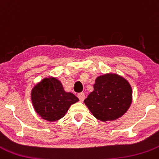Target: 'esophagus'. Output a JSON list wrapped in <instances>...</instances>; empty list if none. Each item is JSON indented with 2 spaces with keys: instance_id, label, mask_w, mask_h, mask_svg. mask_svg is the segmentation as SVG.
<instances>
[{
  "instance_id": "34e87169",
  "label": "esophagus",
  "mask_w": 159,
  "mask_h": 159,
  "mask_svg": "<svg viewBox=\"0 0 159 159\" xmlns=\"http://www.w3.org/2000/svg\"><path fill=\"white\" fill-rule=\"evenodd\" d=\"M77 97H78V98L80 99V101H83V100L85 99V97H86V96H85L84 93L82 92V93H80L77 94Z\"/></svg>"
}]
</instances>
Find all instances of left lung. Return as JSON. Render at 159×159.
I'll return each instance as SVG.
<instances>
[{"mask_svg":"<svg viewBox=\"0 0 159 159\" xmlns=\"http://www.w3.org/2000/svg\"><path fill=\"white\" fill-rule=\"evenodd\" d=\"M94 90L84 100L93 115L102 121L121 117L131 106L132 89L125 78L105 74L96 79Z\"/></svg>","mask_w":159,"mask_h":159,"instance_id":"left-lung-1","label":"left lung"}]
</instances>
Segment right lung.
Instances as JSON below:
<instances>
[{
  "instance_id": "right-lung-1",
  "label": "right lung",
  "mask_w": 159,
  "mask_h": 159,
  "mask_svg": "<svg viewBox=\"0 0 159 159\" xmlns=\"http://www.w3.org/2000/svg\"><path fill=\"white\" fill-rule=\"evenodd\" d=\"M31 101L39 116L48 121H56L65 116L70 107L79 101L72 93L64 90L60 81L45 78L31 90Z\"/></svg>"
}]
</instances>
